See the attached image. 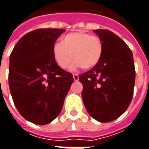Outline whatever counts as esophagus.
Returning a JSON list of instances; mask_svg holds the SVG:
<instances>
[{"instance_id": "34e87169", "label": "esophagus", "mask_w": 149, "mask_h": 149, "mask_svg": "<svg viewBox=\"0 0 149 149\" xmlns=\"http://www.w3.org/2000/svg\"><path fill=\"white\" fill-rule=\"evenodd\" d=\"M72 76H73V79H74L75 81H77V80L79 79V76H78L77 74H76V73H73V75H72Z\"/></svg>"}]
</instances>
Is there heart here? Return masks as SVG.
Instances as JSON below:
<instances>
[{
    "instance_id": "heart-1",
    "label": "heart",
    "mask_w": 149,
    "mask_h": 149,
    "mask_svg": "<svg viewBox=\"0 0 149 149\" xmlns=\"http://www.w3.org/2000/svg\"><path fill=\"white\" fill-rule=\"evenodd\" d=\"M103 54L101 40L94 35L83 32H74L65 35L61 43L53 45L52 55L59 67L66 69L74 60L72 67L81 66L90 69L100 61ZM73 57H71V55Z\"/></svg>"
}]
</instances>
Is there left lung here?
<instances>
[{"instance_id":"left-lung-1","label":"left lung","mask_w":149,"mask_h":149,"mask_svg":"<svg viewBox=\"0 0 149 149\" xmlns=\"http://www.w3.org/2000/svg\"><path fill=\"white\" fill-rule=\"evenodd\" d=\"M103 44L100 61L79 76L88 114L98 121L109 122L120 117L133 96L135 66L131 49L119 36L107 29L93 30Z\"/></svg>"}]
</instances>
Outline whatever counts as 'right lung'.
<instances>
[{
	"label": "right lung",
	"mask_w": 149,
	"mask_h": 149,
	"mask_svg": "<svg viewBox=\"0 0 149 149\" xmlns=\"http://www.w3.org/2000/svg\"><path fill=\"white\" fill-rule=\"evenodd\" d=\"M65 29H40L26 33L10 56L8 83L14 104L23 118L46 125L61 113L74 82L59 67L52 48Z\"/></svg>",
	"instance_id": "right-lung-1"
}]
</instances>
